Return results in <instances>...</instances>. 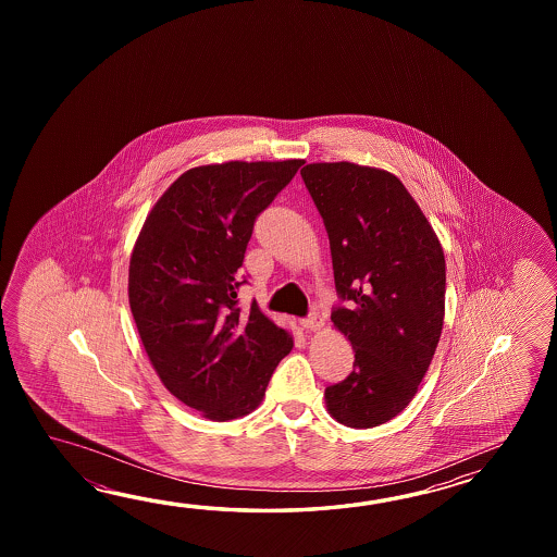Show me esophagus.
Masks as SVG:
<instances>
[{
    "label": "esophagus",
    "instance_id": "esophagus-1",
    "mask_svg": "<svg viewBox=\"0 0 557 557\" xmlns=\"http://www.w3.org/2000/svg\"><path fill=\"white\" fill-rule=\"evenodd\" d=\"M300 326H302L305 331L317 332L324 326V322H322L319 314L314 312V314H310L308 319L302 320V322H300Z\"/></svg>",
    "mask_w": 557,
    "mask_h": 557
}]
</instances>
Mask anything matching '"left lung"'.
Instances as JSON below:
<instances>
[{"instance_id":"8db88e82","label":"left lung","mask_w":557,"mask_h":557,"mask_svg":"<svg viewBox=\"0 0 557 557\" xmlns=\"http://www.w3.org/2000/svg\"><path fill=\"white\" fill-rule=\"evenodd\" d=\"M300 175L329 233L336 293L348 300L331 320L355 350V370L324 403L344 426H380L412 403L436 352L444 250L388 171L338 161L308 163Z\"/></svg>"}]
</instances>
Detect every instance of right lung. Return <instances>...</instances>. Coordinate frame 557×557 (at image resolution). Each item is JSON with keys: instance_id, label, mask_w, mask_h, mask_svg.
<instances>
[{"instance_id": "1", "label": "right lung", "mask_w": 557, "mask_h": 557, "mask_svg": "<svg viewBox=\"0 0 557 557\" xmlns=\"http://www.w3.org/2000/svg\"><path fill=\"white\" fill-rule=\"evenodd\" d=\"M302 159L193 166L154 202L129 261V305L157 376L177 400L226 422L250 414L295 346L257 302L237 307L255 219Z\"/></svg>"}]
</instances>
